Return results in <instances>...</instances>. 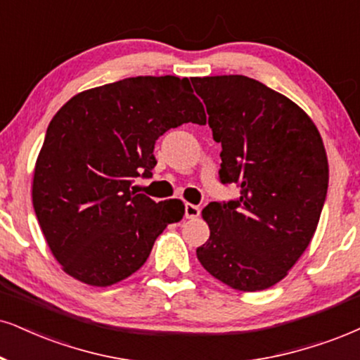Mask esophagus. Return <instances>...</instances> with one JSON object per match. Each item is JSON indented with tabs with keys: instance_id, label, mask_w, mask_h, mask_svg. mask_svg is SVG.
<instances>
[{
	"instance_id": "34e87169",
	"label": "esophagus",
	"mask_w": 360,
	"mask_h": 360,
	"mask_svg": "<svg viewBox=\"0 0 360 360\" xmlns=\"http://www.w3.org/2000/svg\"><path fill=\"white\" fill-rule=\"evenodd\" d=\"M198 215H200V207L193 205V203H187L185 205V217L187 219H197Z\"/></svg>"
}]
</instances>
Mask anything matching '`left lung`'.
<instances>
[{
    "label": "left lung",
    "instance_id": "1",
    "mask_svg": "<svg viewBox=\"0 0 360 360\" xmlns=\"http://www.w3.org/2000/svg\"><path fill=\"white\" fill-rule=\"evenodd\" d=\"M214 140L221 143V184L240 197L202 210L210 238L197 248L208 274L242 292L281 282L316 233L329 185V162L307 113L242 75L193 78Z\"/></svg>",
    "mask_w": 360,
    "mask_h": 360
}]
</instances>
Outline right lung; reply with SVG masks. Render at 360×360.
<instances>
[{"label":"right lung","mask_w":360,"mask_h":360,"mask_svg":"<svg viewBox=\"0 0 360 360\" xmlns=\"http://www.w3.org/2000/svg\"><path fill=\"white\" fill-rule=\"evenodd\" d=\"M205 125L188 78L135 77L91 88L58 110L33 173V207L61 269L93 287L135 274L180 200L155 202L131 192L152 175L158 136L184 123Z\"/></svg>","instance_id":"right-lung-1"}]
</instances>
